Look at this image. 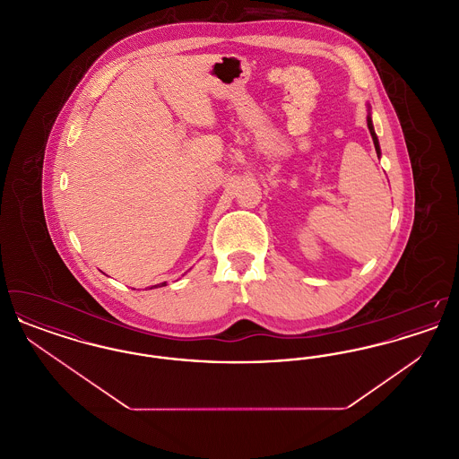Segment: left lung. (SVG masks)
I'll list each match as a JSON object with an SVG mask.
<instances>
[{"mask_svg": "<svg viewBox=\"0 0 459 459\" xmlns=\"http://www.w3.org/2000/svg\"><path fill=\"white\" fill-rule=\"evenodd\" d=\"M367 122H368V129H370L371 139H373V144H375V152H377V154L380 156V146H378V139H377V134H375V131H373V124H371L370 115H368Z\"/></svg>", "mask_w": 459, "mask_h": 459, "instance_id": "obj_1", "label": "left lung"}]
</instances>
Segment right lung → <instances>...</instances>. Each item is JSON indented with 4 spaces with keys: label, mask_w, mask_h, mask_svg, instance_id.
Here are the masks:
<instances>
[{
    "label": "right lung",
    "mask_w": 459,
    "mask_h": 459,
    "mask_svg": "<svg viewBox=\"0 0 459 459\" xmlns=\"http://www.w3.org/2000/svg\"><path fill=\"white\" fill-rule=\"evenodd\" d=\"M163 284H165V282H163ZM163 284H161V285H163Z\"/></svg>",
    "instance_id": "obj_1"
}]
</instances>
